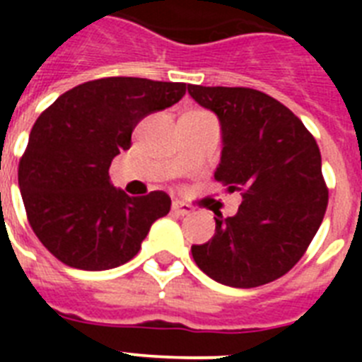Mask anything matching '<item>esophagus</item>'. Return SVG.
Returning a JSON list of instances; mask_svg holds the SVG:
<instances>
[{"mask_svg": "<svg viewBox=\"0 0 362 362\" xmlns=\"http://www.w3.org/2000/svg\"><path fill=\"white\" fill-rule=\"evenodd\" d=\"M172 210H174V214H177V216H188V214H192L190 204L181 203V201H174V203H172Z\"/></svg>", "mask_w": 362, "mask_h": 362, "instance_id": "34e87169", "label": "esophagus"}]
</instances>
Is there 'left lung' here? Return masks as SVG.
<instances>
[{
	"label": "left lung",
	"mask_w": 362,
	"mask_h": 362,
	"mask_svg": "<svg viewBox=\"0 0 362 362\" xmlns=\"http://www.w3.org/2000/svg\"><path fill=\"white\" fill-rule=\"evenodd\" d=\"M188 94L217 116L223 137L214 177L241 192L235 216L217 214L209 243L192 257L214 281L254 288L279 279L303 257L328 204L321 152L290 108L243 86L188 85Z\"/></svg>",
	"instance_id": "obj_1"
}]
</instances>
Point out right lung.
Here are the masks:
<instances>
[{
    "mask_svg": "<svg viewBox=\"0 0 362 362\" xmlns=\"http://www.w3.org/2000/svg\"><path fill=\"white\" fill-rule=\"evenodd\" d=\"M185 92V83L95 79L59 95L37 117L18 181L28 223L54 257L99 272L139 252L153 221L170 210V197L159 190L130 197L112 185L108 168L130 148L136 124Z\"/></svg>",
    "mask_w": 362,
    "mask_h": 362,
    "instance_id": "1",
    "label": "right lung"
}]
</instances>
